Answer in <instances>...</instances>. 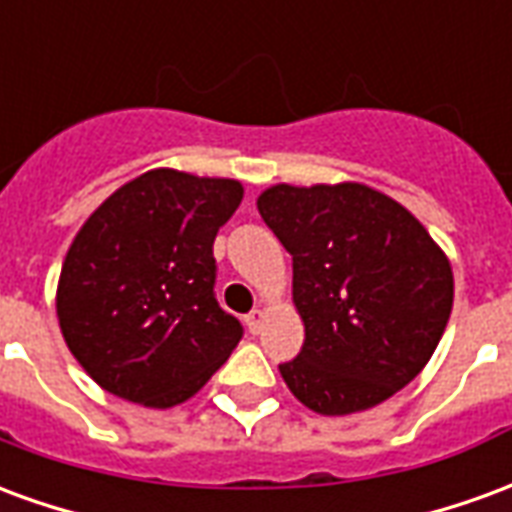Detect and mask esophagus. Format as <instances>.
<instances>
[{"label":"esophagus","mask_w":512,"mask_h":512,"mask_svg":"<svg viewBox=\"0 0 512 512\" xmlns=\"http://www.w3.org/2000/svg\"><path fill=\"white\" fill-rule=\"evenodd\" d=\"M263 321H266V312L263 310H252L249 315H246V329L252 334H257L260 329H263Z\"/></svg>","instance_id":"esophagus-1"}]
</instances>
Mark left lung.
I'll list each match as a JSON object with an SVG mask.
<instances>
[{
  "instance_id": "obj_1",
  "label": "left lung",
  "mask_w": 512,
  "mask_h": 512,
  "mask_svg": "<svg viewBox=\"0 0 512 512\" xmlns=\"http://www.w3.org/2000/svg\"><path fill=\"white\" fill-rule=\"evenodd\" d=\"M257 211L293 257L304 345L279 365L301 403L345 417L419 376L452 312V266L417 216L365 183L268 186Z\"/></svg>"
}]
</instances>
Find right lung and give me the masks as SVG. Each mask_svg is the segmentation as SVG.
Here are the masks:
<instances>
[{"label":"right lung","mask_w":512,"mask_h":512,"mask_svg":"<svg viewBox=\"0 0 512 512\" xmlns=\"http://www.w3.org/2000/svg\"><path fill=\"white\" fill-rule=\"evenodd\" d=\"M241 200L233 178L158 167L90 213L62 263L57 318L101 389L172 408L233 354L244 329L213 296V238Z\"/></svg>","instance_id":"right-lung-1"}]
</instances>
